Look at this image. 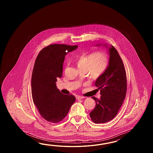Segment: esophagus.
Segmentation results:
<instances>
[{"mask_svg":"<svg viewBox=\"0 0 153 153\" xmlns=\"http://www.w3.org/2000/svg\"><path fill=\"white\" fill-rule=\"evenodd\" d=\"M84 98V97H83V96H76V100H82V99H83Z\"/></svg>","mask_w":153,"mask_h":153,"instance_id":"34e87169","label":"esophagus"}]
</instances>
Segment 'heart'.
I'll return each instance as SVG.
<instances>
[{
    "instance_id": "obj_1",
    "label": "heart",
    "mask_w": 153,
    "mask_h": 153,
    "mask_svg": "<svg viewBox=\"0 0 153 153\" xmlns=\"http://www.w3.org/2000/svg\"><path fill=\"white\" fill-rule=\"evenodd\" d=\"M75 63L80 71L88 72L91 78L97 79L107 69L109 57L101 51L84 52L76 57Z\"/></svg>"
}]
</instances>
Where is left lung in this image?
I'll list each match as a JSON object with an SVG mask.
<instances>
[{
    "instance_id": "left-lung-1",
    "label": "left lung",
    "mask_w": 153,
    "mask_h": 153,
    "mask_svg": "<svg viewBox=\"0 0 153 153\" xmlns=\"http://www.w3.org/2000/svg\"><path fill=\"white\" fill-rule=\"evenodd\" d=\"M109 63L107 69L95 82L101 91V98L92 97L96 106L90 113L96 124L105 123L113 119L124 103L127 91L126 73L124 63L113 46L109 48Z\"/></svg>"
}]
</instances>
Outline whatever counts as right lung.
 <instances>
[{"label": "right lung", "instance_id": "1", "mask_svg": "<svg viewBox=\"0 0 153 153\" xmlns=\"http://www.w3.org/2000/svg\"><path fill=\"white\" fill-rule=\"evenodd\" d=\"M77 45L51 44L40 51L34 63L31 79L33 101L45 120L57 123L67 116L75 101L73 94H64L57 88L62 76L65 56Z\"/></svg>", "mask_w": 153, "mask_h": 153}]
</instances>
